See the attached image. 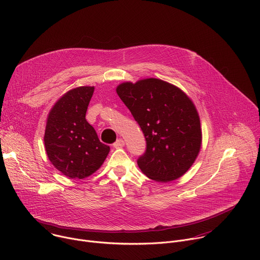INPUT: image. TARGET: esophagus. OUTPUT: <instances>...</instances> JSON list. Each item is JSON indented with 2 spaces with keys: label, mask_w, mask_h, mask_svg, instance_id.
Returning <instances> with one entry per match:
<instances>
[{
  "label": "esophagus",
  "mask_w": 260,
  "mask_h": 260,
  "mask_svg": "<svg viewBox=\"0 0 260 260\" xmlns=\"http://www.w3.org/2000/svg\"><path fill=\"white\" fill-rule=\"evenodd\" d=\"M124 146V141L122 139H118L114 144H113V147L114 148H122Z\"/></svg>",
  "instance_id": "obj_1"
}]
</instances>
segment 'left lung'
<instances>
[{
    "instance_id": "left-lung-1",
    "label": "left lung",
    "mask_w": 260,
    "mask_h": 260,
    "mask_svg": "<svg viewBox=\"0 0 260 260\" xmlns=\"http://www.w3.org/2000/svg\"><path fill=\"white\" fill-rule=\"evenodd\" d=\"M116 91L146 140V150L137 160L141 171L157 182L186 173L202 144L200 117L190 99L155 78L122 83Z\"/></svg>"
}]
</instances>
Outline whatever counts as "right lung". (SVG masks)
Masks as SVG:
<instances>
[{"label": "right lung", "mask_w": 260, "mask_h": 260, "mask_svg": "<svg viewBox=\"0 0 260 260\" xmlns=\"http://www.w3.org/2000/svg\"><path fill=\"white\" fill-rule=\"evenodd\" d=\"M93 90V86H80L68 91L53 106L47 119L44 143L48 158L72 179L90 176L110 151L85 119Z\"/></svg>", "instance_id": "1"}]
</instances>
